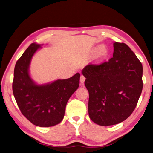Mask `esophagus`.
I'll use <instances>...</instances> for the list:
<instances>
[{
	"label": "esophagus",
	"mask_w": 153,
	"mask_h": 153,
	"mask_svg": "<svg viewBox=\"0 0 153 153\" xmlns=\"http://www.w3.org/2000/svg\"><path fill=\"white\" fill-rule=\"evenodd\" d=\"M85 79V77H84V76H83V75H81V76H80V83H84Z\"/></svg>",
	"instance_id": "esophagus-1"
}]
</instances>
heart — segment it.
Returning <instances> with one entry per match:
<instances>
[{"mask_svg": "<svg viewBox=\"0 0 153 153\" xmlns=\"http://www.w3.org/2000/svg\"><path fill=\"white\" fill-rule=\"evenodd\" d=\"M96 51H97V52L95 58V62L96 63H100L103 61L109 55L108 48L105 45H101L100 47H95L94 49V52H95Z\"/></svg>", "mask_w": 153, "mask_h": 153, "instance_id": "b5f03b06", "label": "heart"}]
</instances>
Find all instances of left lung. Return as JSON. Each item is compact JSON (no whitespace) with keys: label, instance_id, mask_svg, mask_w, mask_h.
Returning a JSON list of instances; mask_svg holds the SVG:
<instances>
[{"label":"left lung","instance_id":"1","mask_svg":"<svg viewBox=\"0 0 153 153\" xmlns=\"http://www.w3.org/2000/svg\"><path fill=\"white\" fill-rule=\"evenodd\" d=\"M109 61L83 69L89 91V116L101 126L118 124L129 117L143 89V65L125 43L115 42Z\"/></svg>","mask_w":153,"mask_h":153}]
</instances>
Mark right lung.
Instances as JSON below:
<instances>
[{
  "label": "right lung",
  "mask_w": 153,
  "mask_h": 153,
  "mask_svg": "<svg viewBox=\"0 0 153 153\" xmlns=\"http://www.w3.org/2000/svg\"><path fill=\"white\" fill-rule=\"evenodd\" d=\"M40 45L32 43L16 63L13 91L21 113L36 126L52 127L64 117L69 99L79 85V73L65 79H58L46 85H37L28 72L32 57Z\"/></svg>",
  "instance_id": "right-lung-1"
}]
</instances>
